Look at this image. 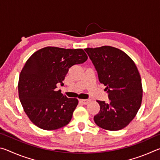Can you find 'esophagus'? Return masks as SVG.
<instances>
[{"label": "esophagus", "mask_w": 160, "mask_h": 160, "mask_svg": "<svg viewBox=\"0 0 160 160\" xmlns=\"http://www.w3.org/2000/svg\"><path fill=\"white\" fill-rule=\"evenodd\" d=\"M90 102V99H80V102L82 103V104H88Z\"/></svg>", "instance_id": "obj_1"}]
</instances>
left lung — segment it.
I'll list each match as a JSON object with an SVG mask.
<instances>
[{"label":"left lung","instance_id":"obj_1","mask_svg":"<svg viewBox=\"0 0 160 160\" xmlns=\"http://www.w3.org/2000/svg\"><path fill=\"white\" fill-rule=\"evenodd\" d=\"M99 82L106 86L110 101L97 100L99 112L94 116L97 126L108 131H119L131 123L141 106V78L134 61L123 51L110 46L86 48Z\"/></svg>","mask_w":160,"mask_h":160}]
</instances>
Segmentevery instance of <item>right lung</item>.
I'll return each mask as SVG.
<instances>
[{"label":"right lung","instance_id":"obj_1","mask_svg":"<svg viewBox=\"0 0 160 160\" xmlns=\"http://www.w3.org/2000/svg\"><path fill=\"white\" fill-rule=\"evenodd\" d=\"M82 48L70 49L47 47L28 58L21 70L18 94L22 106L32 123L46 131L66 126L78 104L56 90L69 68L88 60Z\"/></svg>","mask_w":160,"mask_h":160}]
</instances>
